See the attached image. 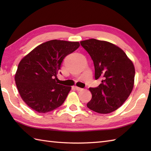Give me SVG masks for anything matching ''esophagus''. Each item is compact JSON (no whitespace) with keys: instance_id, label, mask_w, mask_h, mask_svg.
Returning <instances> with one entry per match:
<instances>
[{"instance_id":"obj_1","label":"esophagus","mask_w":151,"mask_h":151,"mask_svg":"<svg viewBox=\"0 0 151 151\" xmlns=\"http://www.w3.org/2000/svg\"><path fill=\"white\" fill-rule=\"evenodd\" d=\"M75 89H76V90H77V91H81V90H82V88H79V87H77V86H75Z\"/></svg>"}]
</instances>
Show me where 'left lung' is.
Segmentation results:
<instances>
[{
  "mask_svg": "<svg viewBox=\"0 0 151 151\" xmlns=\"http://www.w3.org/2000/svg\"><path fill=\"white\" fill-rule=\"evenodd\" d=\"M90 55L95 67V80L101 84L89 89L92 94L89 109L109 114L123 104L132 91L135 69L124 51L111 43L95 39L81 42Z\"/></svg>",
  "mask_w": 151,
  "mask_h": 151,
  "instance_id": "1",
  "label": "left lung"
}]
</instances>
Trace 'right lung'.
I'll return each instance as SVG.
<instances>
[{
	"mask_svg": "<svg viewBox=\"0 0 151 151\" xmlns=\"http://www.w3.org/2000/svg\"><path fill=\"white\" fill-rule=\"evenodd\" d=\"M80 46L78 42L50 40L40 45L19 63L15 84L22 100L38 113L60 107L71 88L58 84L63 59Z\"/></svg>",
	"mask_w": 151,
	"mask_h": 151,
	"instance_id": "1",
	"label": "right lung"
}]
</instances>
